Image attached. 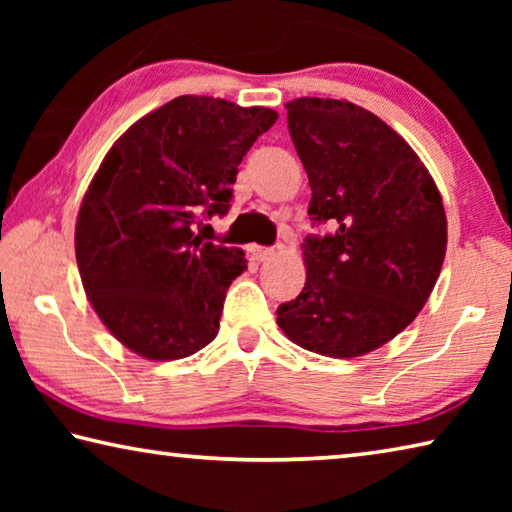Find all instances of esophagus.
Instances as JSON below:
<instances>
[{
	"mask_svg": "<svg viewBox=\"0 0 512 512\" xmlns=\"http://www.w3.org/2000/svg\"><path fill=\"white\" fill-rule=\"evenodd\" d=\"M275 250L273 248H264V246H248V257L253 259V262H266V259L273 257Z\"/></svg>",
	"mask_w": 512,
	"mask_h": 512,
	"instance_id": "obj_1",
	"label": "esophagus"
}]
</instances>
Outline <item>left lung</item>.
Segmentation results:
<instances>
[{
	"label": "left lung",
	"instance_id": "1",
	"mask_svg": "<svg viewBox=\"0 0 512 512\" xmlns=\"http://www.w3.org/2000/svg\"><path fill=\"white\" fill-rule=\"evenodd\" d=\"M287 112L309 216L329 232L302 244L305 289L277 307V325L309 352L361 357L429 300L447 250L443 198L411 146L370 110L302 97Z\"/></svg>",
	"mask_w": 512,
	"mask_h": 512
}]
</instances>
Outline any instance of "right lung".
<instances>
[{
  "label": "right lung",
  "mask_w": 512,
  "mask_h": 512,
  "mask_svg": "<svg viewBox=\"0 0 512 512\" xmlns=\"http://www.w3.org/2000/svg\"><path fill=\"white\" fill-rule=\"evenodd\" d=\"M275 119L271 108L185 94L135 121L103 158L76 219V264L128 350L183 359L219 334L246 255L203 241L194 223L230 210L237 167Z\"/></svg>",
  "instance_id": "add662e5"
}]
</instances>
